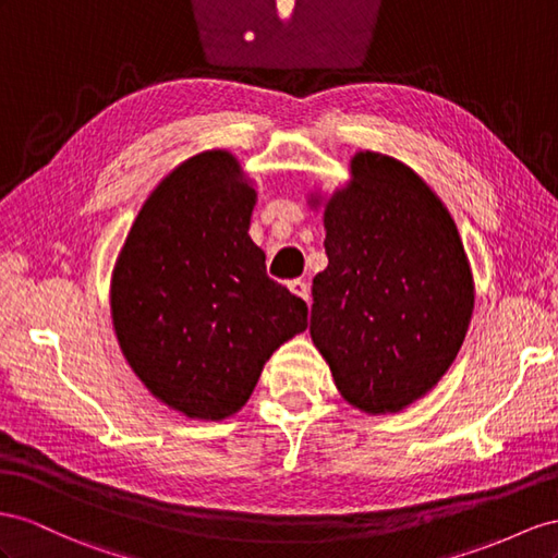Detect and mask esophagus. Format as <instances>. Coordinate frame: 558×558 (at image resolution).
<instances>
[{"mask_svg": "<svg viewBox=\"0 0 558 558\" xmlns=\"http://www.w3.org/2000/svg\"><path fill=\"white\" fill-rule=\"evenodd\" d=\"M288 288H290V292H292V294H296L299 299H304V302H308L311 292H308V284H306L304 280H290V282H288Z\"/></svg>", "mask_w": 558, "mask_h": 558, "instance_id": "esophagus-1", "label": "esophagus"}]
</instances>
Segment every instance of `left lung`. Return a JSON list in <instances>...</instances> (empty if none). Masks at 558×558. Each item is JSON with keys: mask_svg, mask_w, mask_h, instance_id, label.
<instances>
[{"mask_svg": "<svg viewBox=\"0 0 558 558\" xmlns=\"http://www.w3.org/2000/svg\"><path fill=\"white\" fill-rule=\"evenodd\" d=\"M323 207L327 268L313 278L311 339L341 398L367 415L401 412L457 359L474 276L440 197L396 157L361 150Z\"/></svg>", "mask_w": 558, "mask_h": 558, "instance_id": "obj_1", "label": "left lung"}]
</instances>
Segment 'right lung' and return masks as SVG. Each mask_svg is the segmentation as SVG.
Here are the masks:
<instances>
[{
  "label": "right lung",
  "mask_w": 558,
  "mask_h": 558,
  "mask_svg": "<svg viewBox=\"0 0 558 558\" xmlns=\"http://www.w3.org/2000/svg\"><path fill=\"white\" fill-rule=\"evenodd\" d=\"M254 183L214 148L155 185L110 280L122 355L157 401L221 422L250 401L266 361L306 330V302L266 276L250 238Z\"/></svg>",
  "instance_id": "right-lung-1"
}]
</instances>
